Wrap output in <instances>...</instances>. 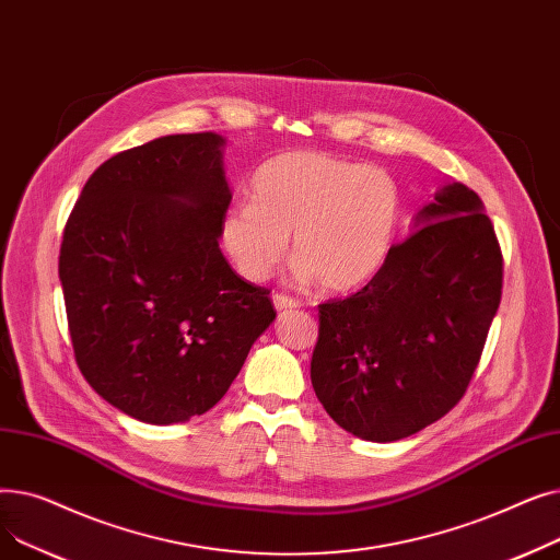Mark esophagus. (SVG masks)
Wrapping results in <instances>:
<instances>
[{
	"instance_id": "34e87169",
	"label": "esophagus",
	"mask_w": 560,
	"mask_h": 560,
	"mask_svg": "<svg viewBox=\"0 0 560 560\" xmlns=\"http://www.w3.org/2000/svg\"><path fill=\"white\" fill-rule=\"evenodd\" d=\"M272 302H275V308L281 313V311H292V308H300V302L292 300L288 295H281V292H275L272 295Z\"/></svg>"
}]
</instances>
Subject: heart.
<instances>
[{
  "mask_svg": "<svg viewBox=\"0 0 560 560\" xmlns=\"http://www.w3.org/2000/svg\"><path fill=\"white\" fill-rule=\"evenodd\" d=\"M401 190L378 165L304 150L265 161L252 176V201L222 215V245L247 281L268 279L288 252L295 277L345 292L370 281L395 245Z\"/></svg>",
  "mask_w": 560,
  "mask_h": 560,
  "instance_id": "heart-1",
  "label": "heart"
}]
</instances>
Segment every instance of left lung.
<instances>
[{
    "label": "left lung",
    "instance_id": "left-lung-1",
    "mask_svg": "<svg viewBox=\"0 0 560 560\" xmlns=\"http://www.w3.org/2000/svg\"><path fill=\"white\" fill-rule=\"evenodd\" d=\"M502 272L479 195L440 188L365 288L319 304L311 381L334 422L393 443L450 413L479 365Z\"/></svg>",
    "mask_w": 560,
    "mask_h": 560
}]
</instances>
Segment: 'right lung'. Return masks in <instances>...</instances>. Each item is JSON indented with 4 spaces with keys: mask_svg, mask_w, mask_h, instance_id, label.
I'll return each instance as SVG.
<instances>
[{
    "mask_svg": "<svg viewBox=\"0 0 560 560\" xmlns=\"http://www.w3.org/2000/svg\"><path fill=\"white\" fill-rule=\"evenodd\" d=\"M224 138L163 136L115 154L68 218L61 277L74 359L93 390L147 424L213 408L277 311L220 249Z\"/></svg>",
    "mask_w": 560,
    "mask_h": 560,
    "instance_id": "add662e5",
    "label": "right lung"
}]
</instances>
